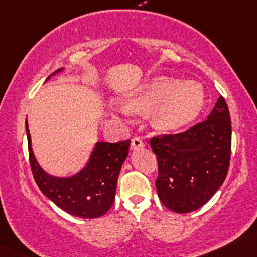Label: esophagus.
Masks as SVG:
<instances>
[{
	"label": "esophagus",
	"mask_w": 257,
	"mask_h": 257,
	"mask_svg": "<svg viewBox=\"0 0 257 257\" xmlns=\"http://www.w3.org/2000/svg\"><path fill=\"white\" fill-rule=\"evenodd\" d=\"M144 145H145V144H144L142 138L134 137L133 139H132V149H133V150H139V149H143Z\"/></svg>",
	"instance_id": "obj_1"
}]
</instances>
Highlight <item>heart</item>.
<instances>
[{
	"label": "heart",
	"instance_id": "obj_1",
	"mask_svg": "<svg viewBox=\"0 0 257 257\" xmlns=\"http://www.w3.org/2000/svg\"><path fill=\"white\" fill-rule=\"evenodd\" d=\"M205 103L204 90L195 81H180L157 77L143 84L124 98V106L133 113L151 111L154 126L163 132L183 129L196 119Z\"/></svg>",
	"mask_w": 257,
	"mask_h": 257
}]
</instances>
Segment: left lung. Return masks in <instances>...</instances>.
Wrapping results in <instances>:
<instances>
[{"label":"left lung","instance_id":"1","mask_svg":"<svg viewBox=\"0 0 257 257\" xmlns=\"http://www.w3.org/2000/svg\"><path fill=\"white\" fill-rule=\"evenodd\" d=\"M159 163L157 195L168 210L189 213L202 207L223 184L229 168L232 125L223 97L205 122L177 134L150 139Z\"/></svg>","mask_w":257,"mask_h":257}]
</instances>
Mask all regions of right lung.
Wrapping results in <instances>:
<instances>
[{
  "label": "right lung",
  "instance_id": "1",
  "mask_svg": "<svg viewBox=\"0 0 257 257\" xmlns=\"http://www.w3.org/2000/svg\"><path fill=\"white\" fill-rule=\"evenodd\" d=\"M63 70H56L55 75ZM50 79V77L47 78ZM29 161L34 179L45 196L69 215L97 218L113 205L120 167L129 152L131 140L118 143L97 142L86 166L72 177H53L35 159L28 122H25Z\"/></svg>",
  "mask_w": 257,
  "mask_h": 257
}]
</instances>
